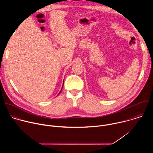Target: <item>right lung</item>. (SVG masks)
<instances>
[{
  "mask_svg": "<svg viewBox=\"0 0 153 153\" xmlns=\"http://www.w3.org/2000/svg\"><path fill=\"white\" fill-rule=\"evenodd\" d=\"M62 88H63V86H62ZM62 90H61V91H60V93H59V94H60V92H61V91H62Z\"/></svg>",
  "mask_w": 153,
  "mask_h": 153,
  "instance_id": "1",
  "label": "right lung"
}]
</instances>
